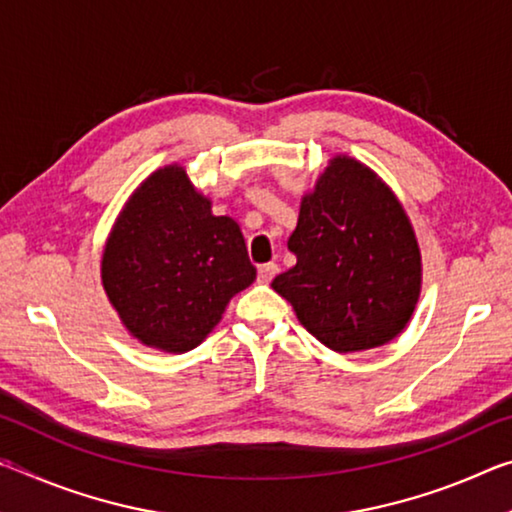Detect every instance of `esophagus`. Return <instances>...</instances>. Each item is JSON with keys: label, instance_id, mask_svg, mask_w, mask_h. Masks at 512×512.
Instances as JSON below:
<instances>
[{"label": "esophagus", "instance_id": "obj_1", "mask_svg": "<svg viewBox=\"0 0 512 512\" xmlns=\"http://www.w3.org/2000/svg\"><path fill=\"white\" fill-rule=\"evenodd\" d=\"M275 273H277V264H262L257 268V280L262 282V284H268L275 277Z\"/></svg>", "mask_w": 512, "mask_h": 512}]
</instances>
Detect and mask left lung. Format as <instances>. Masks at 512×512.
Listing matches in <instances>:
<instances>
[{"label":"left lung","mask_w":512,"mask_h":512,"mask_svg":"<svg viewBox=\"0 0 512 512\" xmlns=\"http://www.w3.org/2000/svg\"><path fill=\"white\" fill-rule=\"evenodd\" d=\"M296 266L271 282L300 325L348 354L400 336L418 307L422 255L400 198L368 164L339 153L302 196L289 237Z\"/></svg>","instance_id":"8db88e82"}]
</instances>
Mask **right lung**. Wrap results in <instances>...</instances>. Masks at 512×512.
<instances>
[{
    "instance_id": "add662e5",
    "label": "right lung",
    "mask_w": 512,
    "mask_h": 512,
    "mask_svg": "<svg viewBox=\"0 0 512 512\" xmlns=\"http://www.w3.org/2000/svg\"><path fill=\"white\" fill-rule=\"evenodd\" d=\"M255 277L237 221L214 216L178 162L128 196L101 255V284L121 325L171 354L201 345Z\"/></svg>"
}]
</instances>
